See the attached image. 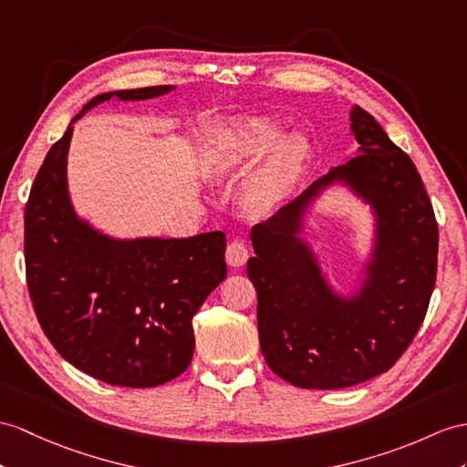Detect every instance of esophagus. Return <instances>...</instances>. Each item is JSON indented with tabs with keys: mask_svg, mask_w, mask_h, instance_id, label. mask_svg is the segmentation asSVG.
<instances>
[{
	"mask_svg": "<svg viewBox=\"0 0 467 467\" xmlns=\"http://www.w3.org/2000/svg\"><path fill=\"white\" fill-rule=\"evenodd\" d=\"M249 259V247L244 242H232L225 249V261L232 267H242Z\"/></svg>",
	"mask_w": 467,
	"mask_h": 467,
	"instance_id": "34e87169",
	"label": "esophagus"
}]
</instances>
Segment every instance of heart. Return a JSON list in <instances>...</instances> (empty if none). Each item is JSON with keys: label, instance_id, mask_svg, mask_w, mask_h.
<instances>
[{"label": "heart", "instance_id": "1", "mask_svg": "<svg viewBox=\"0 0 467 467\" xmlns=\"http://www.w3.org/2000/svg\"><path fill=\"white\" fill-rule=\"evenodd\" d=\"M279 136V124L267 119L237 120L215 136L210 156V170L215 178H240L265 156L249 188V200L257 212L277 208L303 174L305 140L301 136H287L277 143Z\"/></svg>", "mask_w": 467, "mask_h": 467}]
</instances>
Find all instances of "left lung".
I'll return each instance as SVG.
<instances>
[{
  "label": "left lung",
  "mask_w": 467,
  "mask_h": 467,
  "mask_svg": "<svg viewBox=\"0 0 467 467\" xmlns=\"http://www.w3.org/2000/svg\"><path fill=\"white\" fill-rule=\"evenodd\" d=\"M358 154L252 230L247 275L257 291L259 345L269 368L299 389L337 390L390 370L422 325L438 271V222L414 162L355 105ZM343 179L378 212L369 279L347 302L326 285L298 240L308 203Z\"/></svg>",
  "instance_id": "8db88e82"
}]
</instances>
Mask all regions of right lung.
Here are the masks:
<instances>
[{
  "label": "right lung",
  "instance_id": "right-lung-1",
  "mask_svg": "<svg viewBox=\"0 0 467 467\" xmlns=\"http://www.w3.org/2000/svg\"><path fill=\"white\" fill-rule=\"evenodd\" d=\"M172 85L90 99L45 156L26 206V273L45 337L88 377L152 389L180 377L194 355L192 317L227 275L225 234L120 242L78 220L67 192L73 122L110 99L144 100Z\"/></svg>",
  "mask_w": 467,
  "mask_h": 467
}]
</instances>
